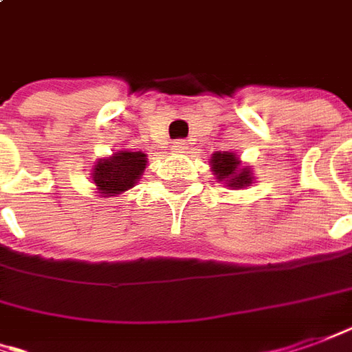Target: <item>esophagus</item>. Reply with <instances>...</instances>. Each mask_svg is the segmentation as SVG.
<instances>
[{"mask_svg":"<svg viewBox=\"0 0 352 352\" xmlns=\"http://www.w3.org/2000/svg\"><path fill=\"white\" fill-rule=\"evenodd\" d=\"M175 152H179V154H185L186 150H188V144H186L185 140H177V142H173V146H171Z\"/></svg>","mask_w":352,"mask_h":352,"instance_id":"esophagus-1","label":"esophagus"}]
</instances>
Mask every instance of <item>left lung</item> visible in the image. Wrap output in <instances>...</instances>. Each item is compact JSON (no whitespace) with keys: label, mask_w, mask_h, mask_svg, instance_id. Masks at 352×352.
<instances>
[{"label":"left lung","mask_w":352,"mask_h":352,"mask_svg":"<svg viewBox=\"0 0 352 352\" xmlns=\"http://www.w3.org/2000/svg\"><path fill=\"white\" fill-rule=\"evenodd\" d=\"M210 164L217 181H223L231 188H245L254 179L250 167L241 166V160L233 152H216Z\"/></svg>","instance_id":"left-lung-1"}]
</instances>
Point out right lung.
<instances>
[{"label":"right lung","instance_id":"1","mask_svg":"<svg viewBox=\"0 0 352 352\" xmlns=\"http://www.w3.org/2000/svg\"><path fill=\"white\" fill-rule=\"evenodd\" d=\"M146 154L121 150L111 157L100 160L92 169L98 192L102 196H117L136 185V181L144 173Z\"/></svg>","mask_w":352,"mask_h":352}]
</instances>
